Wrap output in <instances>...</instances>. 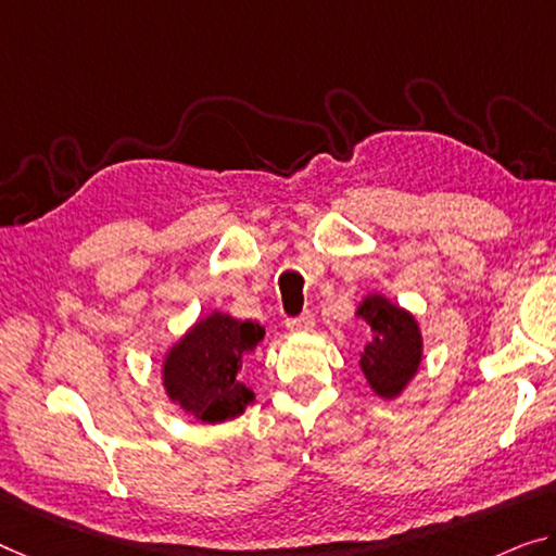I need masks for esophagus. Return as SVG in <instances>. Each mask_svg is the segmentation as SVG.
I'll return each instance as SVG.
<instances>
[{"instance_id":"esophagus-1","label":"esophagus","mask_w":556,"mask_h":556,"mask_svg":"<svg viewBox=\"0 0 556 556\" xmlns=\"http://www.w3.org/2000/svg\"><path fill=\"white\" fill-rule=\"evenodd\" d=\"M286 328L293 330V332H307V330H313V328H315V315L305 311V313H301V315H295V318H288V320H286Z\"/></svg>"}]
</instances>
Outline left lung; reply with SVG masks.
Segmentation results:
<instances>
[{
	"mask_svg": "<svg viewBox=\"0 0 556 556\" xmlns=\"http://www.w3.org/2000/svg\"><path fill=\"white\" fill-rule=\"evenodd\" d=\"M375 338L365 345L361 367L367 382L380 397H395L403 392L422 361V338L415 318L386 298L370 295L357 307Z\"/></svg>",
	"mask_w": 556,
	"mask_h": 556,
	"instance_id": "left-lung-1",
	"label": "left lung"
}]
</instances>
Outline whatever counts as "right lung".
<instances>
[{"label": "right lung", "mask_w": 556, "mask_h": 556, "mask_svg": "<svg viewBox=\"0 0 556 556\" xmlns=\"http://www.w3.org/2000/svg\"><path fill=\"white\" fill-rule=\"evenodd\" d=\"M263 340V328L253 320H236L213 313L181 343L170 350L164 365L168 397L203 422L238 417L253 400V392L238 382L245 353Z\"/></svg>", "instance_id": "right-lung-1"}]
</instances>
